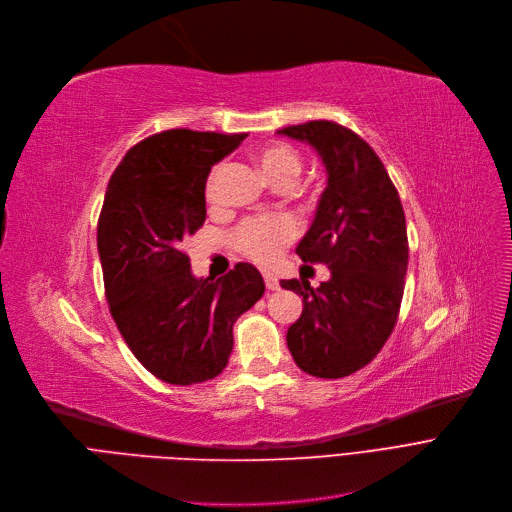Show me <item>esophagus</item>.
<instances>
[{
	"label": "esophagus",
	"mask_w": 512,
	"mask_h": 512,
	"mask_svg": "<svg viewBox=\"0 0 512 512\" xmlns=\"http://www.w3.org/2000/svg\"><path fill=\"white\" fill-rule=\"evenodd\" d=\"M262 277H264L266 289H269V291H277V289H279V279H277L273 273H264Z\"/></svg>",
	"instance_id": "34e87169"
}]
</instances>
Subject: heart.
Segmentation results:
<instances>
[{
    "instance_id": "obj_1",
    "label": "heart",
    "mask_w": 512,
    "mask_h": 512,
    "mask_svg": "<svg viewBox=\"0 0 512 512\" xmlns=\"http://www.w3.org/2000/svg\"><path fill=\"white\" fill-rule=\"evenodd\" d=\"M256 160L264 177L273 185L283 181L294 183L302 170V160L298 152L281 141H275L260 148V152L256 154ZM216 175L218 170H214L206 183L208 200L214 198ZM296 237H298V225L294 218H289L285 214L252 216V218H246V221L235 229L233 246L237 252H241L243 256H248L258 264H273L283 256L285 248Z\"/></svg>"
}]
</instances>
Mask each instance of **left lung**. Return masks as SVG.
<instances>
[{
  "instance_id": "left-lung-1",
  "label": "left lung",
  "mask_w": 512,
  "mask_h": 512,
  "mask_svg": "<svg viewBox=\"0 0 512 512\" xmlns=\"http://www.w3.org/2000/svg\"><path fill=\"white\" fill-rule=\"evenodd\" d=\"M277 133L312 145L327 170L296 254L327 264L331 277L316 289L304 279L281 281L304 304L287 348L312 377H348L379 354L398 321L408 266L404 208L383 162L354 131L310 120Z\"/></svg>"
}]
</instances>
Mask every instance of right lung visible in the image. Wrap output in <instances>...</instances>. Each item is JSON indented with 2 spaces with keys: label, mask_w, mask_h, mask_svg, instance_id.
Instances as JSON below:
<instances>
[{
  "label": "right lung",
  "mask_w": 512,
  "mask_h": 512,
  "mask_svg": "<svg viewBox=\"0 0 512 512\" xmlns=\"http://www.w3.org/2000/svg\"><path fill=\"white\" fill-rule=\"evenodd\" d=\"M246 133L170 129L137 143L110 177L100 252L112 319L135 358L158 379L193 385L221 375L233 323L264 294L256 266L221 279L191 273L183 239L206 221V179Z\"/></svg>",
  "instance_id": "right-lung-1"
}]
</instances>
